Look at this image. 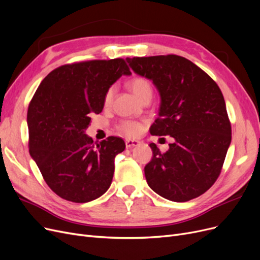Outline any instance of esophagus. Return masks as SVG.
I'll return each instance as SVG.
<instances>
[{"instance_id":"1","label":"esophagus","mask_w":260,"mask_h":260,"mask_svg":"<svg viewBox=\"0 0 260 260\" xmlns=\"http://www.w3.org/2000/svg\"><path fill=\"white\" fill-rule=\"evenodd\" d=\"M139 143H140V141H138V140H132V139H126L125 140V145H126L127 149L128 148H134V146H137Z\"/></svg>"}]
</instances>
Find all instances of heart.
<instances>
[{"label": "heart", "mask_w": 260, "mask_h": 260, "mask_svg": "<svg viewBox=\"0 0 260 260\" xmlns=\"http://www.w3.org/2000/svg\"><path fill=\"white\" fill-rule=\"evenodd\" d=\"M127 87L129 88L131 91L135 95H136V98L140 101H142L143 99L148 98V96H152L151 84L149 83L148 80H145V78H143V77H134L133 80H131L128 82ZM114 94H115V88L110 87L106 91L105 96H104V104L105 105H108L111 103ZM118 129L122 134L126 135V136H128V137H135V136H138V135L141 133L142 125L138 122L131 121V120H124L118 125Z\"/></svg>", "instance_id": "1"}]
</instances>
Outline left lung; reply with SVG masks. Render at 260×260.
I'll use <instances>...</instances> for the list:
<instances>
[{"label": "left lung", "mask_w": 260, "mask_h": 260, "mask_svg": "<svg viewBox=\"0 0 260 260\" xmlns=\"http://www.w3.org/2000/svg\"><path fill=\"white\" fill-rule=\"evenodd\" d=\"M132 70L151 80L160 95L150 133L174 139L161 153L155 143L144 167L150 188L173 202H187L214 184L232 141L226 105L219 86L193 62L177 55L126 58Z\"/></svg>", "instance_id": "1"}]
</instances>
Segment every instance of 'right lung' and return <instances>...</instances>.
Here are the masks:
<instances>
[{"instance_id":"add662e5","label":"right lung","mask_w":260,"mask_h":260,"mask_svg":"<svg viewBox=\"0 0 260 260\" xmlns=\"http://www.w3.org/2000/svg\"><path fill=\"white\" fill-rule=\"evenodd\" d=\"M131 74L122 58L75 62L56 68L36 90L27 110L29 154L60 198L87 203L110 187L125 143L111 136L94 145L85 131L110 86Z\"/></svg>"}]
</instances>
